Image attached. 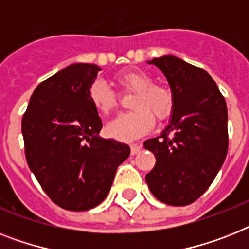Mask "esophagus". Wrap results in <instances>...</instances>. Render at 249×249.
Wrapping results in <instances>:
<instances>
[{"instance_id": "esophagus-1", "label": "esophagus", "mask_w": 249, "mask_h": 249, "mask_svg": "<svg viewBox=\"0 0 249 249\" xmlns=\"http://www.w3.org/2000/svg\"><path fill=\"white\" fill-rule=\"evenodd\" d=\"M142 149V145L141 144H130V153L131 155H137Z\"/></svg>"}]
</instances>
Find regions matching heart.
<instances>
[{"mask_svg": "<svg viewBox=\"0 0 249 249\" xmlns=\"http://www.w3.org/2000/svg\"><path fill=\"white\" fill-rule=\"evenodd\" d=\"M123 92H134L130 107L133 111L123 114L108 123L107 133L121 142H131L147 134L159 121L166 120L174 110V94L170 88L153 84V78L142 70H125L115 75ZM88 98L98 114L108 116L116 110L119 96L106 82L96 80L88 89Z\"/></svg>", "mask_w": 249, "mask_h": 249, "instance_id": "obj_1", "label": "heart"}]
</instances>
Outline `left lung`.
<instances>
[{"label": "left lung", "instance_id": "obj_1", "mask_svg": "<svg viewBox=\"0 0 249 249\" xmlns=\"http://www.w3.org/2000/svg\"><path fill=\"white\" fill-rule=\"evenodd\" d=\"M174 94L170 124L162 134L147 139L144 148L156 157L145 175L159 201L187 206L205 193L228 153V108L209 72L175 56L153 58Z\"/></svg>", "mask_w": 249, "mask_h": 249}]
</instances>
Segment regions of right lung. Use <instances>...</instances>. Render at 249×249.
<instances>
[{"label":"right lung","mask_w":249,"mask_h":249,"mask_svg":"<svg viewBox=\"0 0 249 249\" xmlns=\"http://www.w3.org/2000/svg\"><path fill=\"white\" fill-rule=\"evenodd\" d=\"M101 69L72 64L34 89L21 120L26 162L61 209L87 211L107 197L116 169L130 155L102 129L88 89Z\"/></svg>","instance_id":"1"}]
</instances>
